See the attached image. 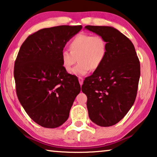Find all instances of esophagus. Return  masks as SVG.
I'll use <instances>...</instances> for the list:
<instances>
[{
	"mask_svg": "<svg viewBox=\"0 0 157 157\" xmlns=\"http://www.w3.org/2000/svg\"><path fill=\"white\" fill-rule=\"evenodd\" d=\"M78 81H79V83H80V85L83 84V78H81V77H78Z\"/></svg>",
	"mask_w": 157,
	"mask_h": 157,
	"instance_id": "34e87169",
	"label": "esophagus"
}]
</instances>
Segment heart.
I'll return each instance as SVG.
<instances>
[{
  "label": "heart",
  "mask_w": 157,
  "mask_h": 157,
  "mask_svg": "<svg viewBox=\"0 0 157 157\" xmlns=\"http://www.w3.org/2000/svg\"><path fill=\"white\" fill-rule=\"evenodd\" d=\"M69 50H63L60 60L64 70L69 72L76 63L71 74L84 76L92 70H96L103 63L107 56V42L100 35L78 34L69 43Z\"/></svg>",
  "instance_id": "obj_1"
}]
</instances>
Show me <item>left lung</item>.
<instances>
[{"label":"left lung","mask_w":157,"mask_h":157,"mask_svg":"<svg viewBox=\"0 0 157 157\" xmlns=\"http://www.w3.org/2000/svg\"><path fill=\"white\" fill-rule=\"evenodd\" d=\"M105 38L107 56L81 90L87 97L91 121L101 127L117 123L133 106L140 78V62L133 44L113 26H86Z\"/></svg>","instance_id":"1"}]
</instances>
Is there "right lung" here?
<instances>
[{"mask_svg": "<svg viewBox=\"0 0 157 157\" xmlns=\"http://www.w3.org/2000/svg\"><path fill=\"white\" fill-rule=\"evenodd\" d=\"M81 29V25H62L40 29L20 48L13 71L18 99L28 115L44 128L63 125L81 91L76 77L63 68L60 54Z\"/></svg>", "mask_w": 157, "mask_h": 157, "instance_id": "add662e5", "label": "right lung"}]
</instances>
